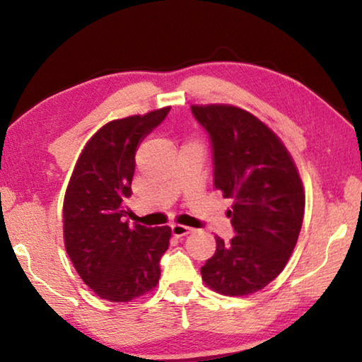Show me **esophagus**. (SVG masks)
<instances>
[{
  "mask_svg": "<svg viewBox=\"0 0 362 362\" xmlns=\"http://www.w3.org/2000/svg\"><path fill=\"white\" fill-rule=\"evenodd\" d=\"M170 230H172V235L182 237V235L190 234L193 229L188 228V226H183V224H172V226H170Z\"/></svg>",
  "mask_w": 362,
  "mask_h": 362,
  "instance_id": "34e87169",
  "label": "esophagus"
}]
</instances>
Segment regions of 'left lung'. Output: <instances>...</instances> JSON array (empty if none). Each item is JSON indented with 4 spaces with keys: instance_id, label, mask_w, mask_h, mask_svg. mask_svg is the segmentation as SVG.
<instances>
[{
    "instance_id": "obj_1",
    "label": "left lung",
    "mask_w": 362,
    "mask_h": 362,
    "mask_svg": "<svg viewBox=\"0 0 362 362\" xmlns=\"http://www.w3.org/2000/svg\"><path fill=\"white\" fill-rule=\"evenodd\" d=\"M208 133L213 183L224 198L235 235L202 267L203 281L224 296H247L272 283L300 233L305 197L298 169L279 138L252 113L233 105H193Z\"/></svg>"
}]
</instances>
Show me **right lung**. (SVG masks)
<instances>
[{
    "label": "right lung",
    "mask_w": 362,
    "mask_h": 362,
    "mask_svg": "<svg viewBox=\"0 0 362 362\" xmlns=\"http://www.w3.org/2000/svg\"><path fill=\"white\" fill-rule=\"evenodd\" d=\"M170 107L113 120L81 153L63 202L64 245L81 279L102 299L128 302L156 288L170 228L129 226L134 156Z\"/></svg>",
    "instance_id": "obj_1"
}]
</instances>
